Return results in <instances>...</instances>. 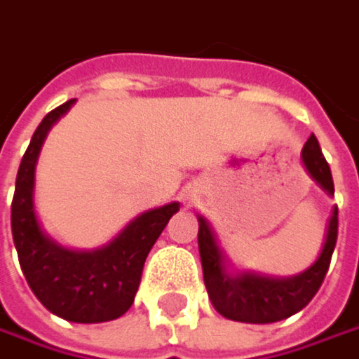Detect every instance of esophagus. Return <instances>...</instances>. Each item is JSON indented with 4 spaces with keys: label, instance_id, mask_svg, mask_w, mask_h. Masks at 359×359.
<instances>
[{
    "label": "esophagus",
    "instance_id": "esophagus-1",
    "mask_svg": "<svg viewBox=\"0 0 359 359\" xmlns=\"http://www.w3.org/2000/svg\"><path fill=\"white\" fill-rule=\"evenodd\" d=\"M182 197H184L187 203H193V201H197V197H199V189L195 184H189V187L182 189Z\"/></svg>",
    "mask_w": 359,
    "mask_h": 359
}]
</instances>
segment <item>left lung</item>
I'll use <instances>...</instances> for the list:
<instances>
[{
    "instance_id": "left-lung-1",
    "label": "left lung",
    "mask_w": 359,
    "mask_h": 359,
    "mask_svg": "<svg viewBox=\"0 0 359 359\" xmlns=\"http://www.w3.org/2000/svg\"><path fill=\"white\" fill-rule=\"evenodd\" d=\"M303 164L311 179L315 180L327 195H333V177L321 152L317 137L311 136L303 146ZM337 242V207H333L327 223V233L321 254L305 272L288 278H272L254 272L229 274L225 256L217 238L199 215V254L203 266V280L209 299L217 313L242 323H274L305 309L317 294L325 278L329 262Z\"/></svg>"
}]
</instances>
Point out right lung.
Returning <instances> with one entry per match:
<instances>
[{
    "label": "right lung",
    "mask_w": 359,
    "mask_h": 359,
    "mask_svg": "<svg viewBox=\"0 0 359 359\" xmlns=\"http://www.w3.org/2000/svg\"><path fill=\"white\" fill-rule=\"evenodd\" d=\"M58 105L36 128L18 168L11 201V233L22 272L36 299L50 313L73 323H103L121 317L140 286L144 262L179 203L150 209L130 222L109 243L81 252L48 238L36 217V162L50 128L73 107Z\"/></svg>",
    "instance_id": "add662e5"
}]
</instances>
